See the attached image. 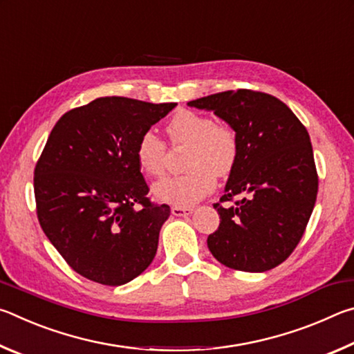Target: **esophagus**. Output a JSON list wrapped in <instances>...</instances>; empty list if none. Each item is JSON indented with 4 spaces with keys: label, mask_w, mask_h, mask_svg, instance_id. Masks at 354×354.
Segmentation results:
<instances>
[{
    "label": "esophagus",
    "mask_w": 354,
    "mask_h": 354,
    "mask_svg": "<svg viewBox=\"0 0 354 354\" xmlns=\"http://www.w3.org/2000/svg\"><path fill=\"white\" fill-rule=\"evenodd\" d=\"M194 212V207L190 206H171V214L175 217H185V215H190Z\"/></svg>",
    "instance_id": "34e87169"
}]
</instances>
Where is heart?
<instances>
[{
  "mask_svg": "<svg viewBox=\"0 0 354 354\" xmlns=\"http://www.w3.org/2000/svg\"><path fill=\"white\" fill-rule=\"evenodd\" d=\"M167 134L173 145H189L184 167L187 171L167 176L154 184L156 198L175 206H189L211 194L215 175L226 176L239 159V136L227 123L194 111H178L167 123ZM165 142L153 131H145L137 140L136 160L148 176L162 175L165 167Z\"/></svg>",
  "mask_w": 354,
  "mask_h": 354,
  "instance_id": "b5f03b06",
  "label": "heart"
}]
</instances>
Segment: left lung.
<instances>
[{
  "label": "left lung",
  "mask_w": 354,
  "mask_h": 354,
  "mask_svg": "<svg viewBox=\"0 0 354 354\" xmlns=\"http://www.w3.org/2000/svg\"><path fill=\"white\" fill-rule=\"evenodd\" d=\"M187 104L225 120L241 145L225 195L214 205L220 225L207 237L209 250L234 270H272L297 248L317 200L319 175L306 128L283 101L248 88ZM234 196L241 200L223 206Z\"/></svg>",
  "instance_id": "8db88e82"
}]
</instances>
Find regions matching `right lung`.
Instances as JSON below:
<instances>
[{
  "mask_svg": "<svg viewBox=\"0 0 354 354\" xmlns=\"http://www.w3.org/2000/svg\"><path fill=\"white\" fill-rule=\"evenodd\" d=\"M175 106L103 97L53 128L34 170L37 218L81 277L122 286L153 262L170 206L149 201L136 145Z\"/></svg>",
  "mask_w": 354,
  "mask_h": 354,
  "instance_id": "add662e5",
  "label": "right lung"
}]
</instances>
